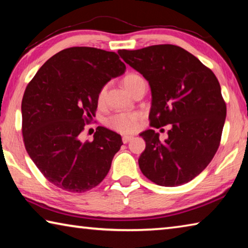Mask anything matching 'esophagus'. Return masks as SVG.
Segmentation results:
<instances>
[{
	"label": "esophagus",
	"mask_w": 248,
	"mask_h": 248,
	"mask_svg": "<svg viewBox=\"0 0 248 248\" xmlns=\"http://www.w3.org/2000/svg\"><path fill=\"white\" fill-rule=\"evenodd\" d=\"M132 138L133 137H131V136H124L123 137V142H124V143H128L130 140H132Z\"/></svg>",
	"instance_id": "1"
}]
</instances>
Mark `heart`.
Instances as JSON below:
<instances>
[{
  "label": "heart",
  "mask_w": 248,
  "mask_h": 248,
  "mask_svg": "<svg viewBox=\"0 0 248 248\" xmlns=\"http://www.w3.org/2000/svg\"><path fill=\"white\" fill-rule=\"evenodd\" d=\"M140 78L139 75L137 74H129L124 78V85L129 92L138 79ZM105 90H102L98 96V100L102 102L104 99ZM141 116L138 112H119L109 117L107 119L108 127H110L112 130L121 132V133H129L133 132L138 128Z\"/></svg>",
  "instance_id": "1"
}]
</instances>
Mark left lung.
Returning <instances> with one entry per match:
<instances>
[{
    "label": "left lung",
    "mask_w": 248,
    "mask_h": 248,
    "mask_svg": "<svg viewBox=\"0 0 248 248\" xmlns=\"http://www.w3.org/2000/svg\"><path fill=\"white\" fill-rule=\"evenodd\" d=\"M118 53L149 82L151 125L170 124L164 141L153 129L140 133L145 141L141 171L159 186L190 182L208 166L220 144L226 106L219 81L195 56L174 45Z\"/></svg>",
    "instance_id": "8db88e82"
}]
</instances>
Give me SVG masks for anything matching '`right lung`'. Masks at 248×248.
Segmentation results:
<instances>
[{
    "instance_id": "1",
    "label": "right lung",
    "mask_w": 248,
    "mask_h": 248,
    "mask_svg": "<svg viewBox=\"0 0 248 248\" xmlns=\"http://www.w3.org/2000/svg\"><path fill=\"white\" fill-rule=\"evenodd\" d=\"M124 71L115 52L73 47L46 61L27 85L22 100L25 148L57 187L84 192L106 177L123 145L120 134L97 127L93 141L83 142L81 133L95 116L100 91Z\"/></svg>"
}]
</instances>
